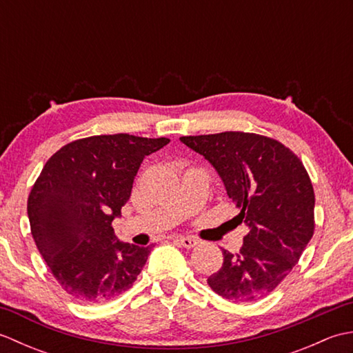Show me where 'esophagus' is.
<instances>
[{
    "label": "esophagus",
    "mask_w": 353,
    "mask_h": 353,
    "mask_svg": "<svg viewBox=\"0 0 353 353\" xmlns=\"http://www.w3.org/2000/svg\"><path fill=\"white\" fill-rule=\"evenodd\" d=\"M176 241L183 245L185 249H192V247H196L199 244V239L192 236H176Z\"/></svg>",
    "instance_id": "1"
}]
</instances>
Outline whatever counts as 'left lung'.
<instances>
[{
    "label": "left lung",
    "instance_id": "8db88e82",
    "mask_svg": "<svg viewBox=\"0 0 353 353\" xmlns=\"http://www.w3.org/2000/svg\"><path fill=\"white\" fill-rule=\"evenodd\" d=\"M181 141L212 163L249 226L238 253L223 249V267L208 277L232 302L268 296L302 256L314 235V188L302 161L282 142L256 133L223 132Z\"/></svg>",
    "mask_w": 353,
    "mask_h": 353
}]
</instances>
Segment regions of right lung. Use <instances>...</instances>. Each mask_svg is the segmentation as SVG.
I'll use <instances>...</instances> for the list:
<instances>
[{
  "mask_svg": "<svg viewBox=\"0 0 353 353\" xmlns=\"http://www.w3.org/2000/svg\"><path fill=\"white\" fill-rule=\"evenodd\" d=\"M170 142L127 133L72 141L52 154L27 201L30 229L51 274L81 303H101L137 281L152 245L118 241L112 221L130 199L144 157Z\"/></svg>",
  "mask_w": 353,
  "mask_h": 353,
  "instance_id": "add662e5",
  "label": "right lung"
}]
</instances>
